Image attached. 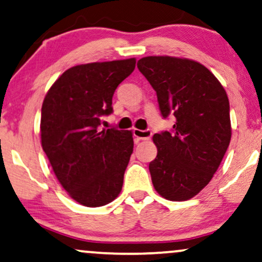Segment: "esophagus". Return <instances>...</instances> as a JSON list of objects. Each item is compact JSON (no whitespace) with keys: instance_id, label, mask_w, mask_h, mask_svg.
<instances>
[{"instance_id":"obj_1","label":"esophagus","mask_w":262,"mask_h":262,"mask_svg":"<svg viewBox=\"0 0 262 262\" xmlns=\"http://www.w3.org/2000/svg\"><path fill=\"white\" fill-rule=\"evenodd\" d=\"M133 134H134V137L138 141L150 140V138L152 137V132L150 130V129H146V130H141V129H134Z\"/></svg>"}]
</instances>
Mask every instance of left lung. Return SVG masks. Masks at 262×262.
<instances>
[{"label":"left lung","mask_w":262,"mask_h":262,"mask_svg":"<svg viewBox=\"0 0 262 262\" xmlns=\"http://www.w3.org/2000/svg\"><path fill=\"white\" fill-rule=\"evenodd\" d=\"M138 69L157 93L162 116L177 120L171 130L154 135L152 184L165 200H190L209 184L230 145L227 94L205 66L190 59L146 57Z\"/></svg>","instance_id":"left-lung-1"}]
</instances>
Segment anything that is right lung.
Masks as SVG:
<instances>
[{
    "instance_id": "1",
    "label": "right lung",
    "mask_w": 262,
    "mask_h": 262,
    "mask_svg": "<svg viewBox=\"0 0 262 262\" xmlns=\"http://www.w3.org/2000/svg\"><path fill=\"white\" fill-rule=\"evenodd\" d=\"M135 59L77 65L66 70L42 104L41 141L55 177L79 204L101 207L120 194L133 154L132 132L99 129L114 112L116 88Z\"/></svg>"
}]
</instances>
